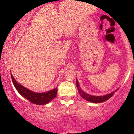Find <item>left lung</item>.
I'll list each match as a JSON object with an SVG mask.
<instances>
[{
    "label": "left lung",
    "instance_id": "1",
    "mask_svg": "<svg viewBox=\"0 0 134 134\" xmlns=\"http://www.w3.org/2000/svg\"><path fill=\"white\" fill-rule=\"evenodd\" d=\"M76 85L78 89V91L81 95V97L84 99H86L87 101H90V102H93V103H102L104 102V101L108 100V99H110L111 97L113 95V93L117 91V90H116L114 92H112V93L104 95V96H91V95L88 94H86V93H84V91H82L81 90V89L79 87V82H77V81H76Z\"/></svg>",
    "mask_w": 134,
    "mask_h": 134
}]
</instances>
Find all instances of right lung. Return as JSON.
I'll return each instance as SVG.
<instances>
[{
	"mask_svg": "<svg viewBox=\"0 0 134 134\" xmlns=\"http://www.w3.org/2000/svg\"><path fill=\"white\" fill-rule=\"evenodd\" d=\"M11 75V78L13 82L14 85L15 87L19 92V93L21 96H23L27 100L30 101L32 103L35 104H39V105H42V104H47L50 101H51L52 99H53L57 96V88L53 89L51 91H49L48 92L42 93H37L35 92L27 90L21 86V84H18V82L15 80L14 77Z\"/></svg>",
	"mask_w": 134,
	"mask_h": 134,
	"instance_id": "right-lung-1",
	"label": "right lung"
}]
</instances>
